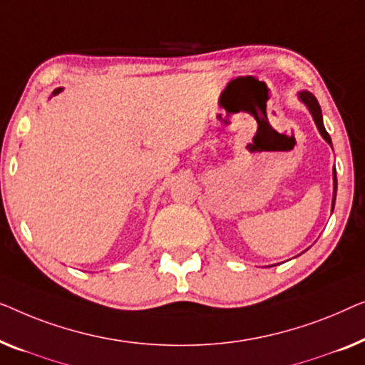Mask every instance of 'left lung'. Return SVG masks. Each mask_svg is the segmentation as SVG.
Wrapping results in <instances>:
<instances>
[{
    "instance_id": "left-lung-1",
    "label": "left lung",
    "mask_w": 365,
    "mask_h": 365,
    "mask_svg": "<svg viewBox=\"0 0 365 365\" xmlns=\"http://www.w3.org/2000/svg\"><path fill=\"white\" fill-rule=\"evenodd\" d=\"M297 97H299V101L302 102V104H304L306 107H307V110L311 112V115H312V119H314V124H316V127H317V130H319V133L322 135V138H324V140L329 143V145L332 147V140H331V137H329V133H327V130H326V127H324V122H322V112H321V106H319V102H317V99L314 96L311 94L309 91H301V92H297ZM332 182H334V185H332V205H331V208L334 210V205H336V195H337V177H336V167L332 168Z\"/></svg>"
}]
</instances>
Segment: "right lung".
<instances>
[{
    "label": "right lung",
    "instance_id": "1",
    "mask_svg": "<svg viewBox=\"0 0 365 365\" xmlns=\"http://www.w3.org/2000/svg\"><path fill=\"white\" fill-rule=\"evenodd\" d=\"M63 91V87H58V89H54V92H53V96H56V94H59V92Z\"/></svg>",
    "mask_w": 365,
    "mask_h": 365
}]
</instances>
